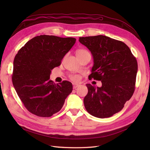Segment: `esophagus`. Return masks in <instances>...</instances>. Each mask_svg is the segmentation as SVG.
<instances>
[{
	"instance_id": "1",
	"label": "esophagus",
	"mask_w": 150,
	"mask_h": 150,
	"mask_svg": "<svg viewBox=\"0 0 150 150\" xmlns=\"http://www.w3.org/2000/svg\"><path fill=\"white\" fill-rule=\"evenodd\" d=\"M79 85L78 84H73V89H76Z\"/></svg>"
}]
</instances>
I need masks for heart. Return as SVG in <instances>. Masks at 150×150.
<instances>
[{
  "label": "heart",
  "instance_id": "b5f03b06",
  "mask_svg": "<svg viewBox=\"0 0 150 150\" xmlns=\"http://www.w3.org/2000/svg\"><path fill=\"white\" fill-rule=\"evenodd\" d=\"M86 52H88L85 49H79V50H78V51H77L76 54H84V53H86ZM71 79L73 81H75V82H77V81H78L79 80V76H78L77 75L71 76Z\"/></svg>",
  "mask_w": 150,
  "mask_h": 150
}]
</instances>
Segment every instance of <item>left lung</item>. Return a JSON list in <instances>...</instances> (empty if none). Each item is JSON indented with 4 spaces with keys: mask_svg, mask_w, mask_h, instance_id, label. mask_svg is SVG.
<instances>
[{
    "mask_svg": "<svg viewBox=\"0 0 150 150\" xmlns=\"http://www.w3.org/2000/svg\"><path fill=\"white\" fill-rule=\"evenodd\" d=\"M79 41L93 55L94 64L89 79L101 81L102 86H86L84 98L86 110L99 118L112 116L120 111L133 96L138 64L124 42L105 35L79 38Z\"/></svg>",
    "mask_w": 150,
    "mask_h": 150,
    "instance_id": "obj_1",
    "label": "left lung"
}]
</instances>
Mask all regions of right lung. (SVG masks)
Masks as SVG:
<instances>
[{
  "label": "right lung",
  "instance_id": "right-lung-1",
  "mask_svg": "<svg viewBox=\"0 0 150 150\" xmlns=\"http://www.w3.org/2000/svg\"><path fill=\"white\" fill-rule=\"evenodd\" d=\"M76 39L40 35L31 39L16 55L12 83L24 106L40 117H50L59 111L72 91V83L50 80L51 70L74 46Z\"/></svg>",
  "mask_w": 150,
  "mask_h": 150
}]
</instances>
